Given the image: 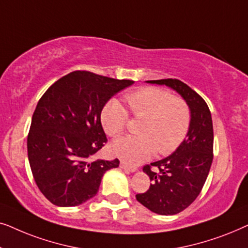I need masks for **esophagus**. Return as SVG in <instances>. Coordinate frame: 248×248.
<instances>
[{"label": "esophagus", "instance_id": "34e87169", "mask_svg": "<svg viewBox=\"0 0 248 248\" xmlns=\"http://www.w3.org/2000/svg\"><path fill=\"white\" fill-rule=\"evenodd\" d=\"M120 167L122 169H125V170H128V171H132V172L138 170L137 167H134V166H128L127 164H125V162H121Z\"/></svg>", "mask_w": 248, "mask_h": 248}]
</instances>
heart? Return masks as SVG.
Instances as JSON below:
<instances>
[{
    "label": "heart",
    "instance_id": "obj_1",
    "mask_svg": "<svg viewBox=\"0 0 248 248\" xmlns=\"http://www.w3.org/2000/svg\"><path fill=\"white\" fill-rule=\"evenodd\" d=\"M135 118H142L139 133L114 142L110 152L128 164H139L154 155L174 152L187 135L191 124V109L181 97L172 96L157 87H144L125 96ZM105 132L111 138L126 131L128 114L116 100L105 105L100 114Z\"/></svg>",
    "mask_w": 248,
    "mask_h": 248
}]
</instances>
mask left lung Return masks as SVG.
Here are the masks:
<instances>
[{
	"instance_id": "8db88e82",
	"label": "left lung",
	"mask_w": 248,
	"mask_h": 248,
	"mask_svg": "<svg viewBox=\"0 0 248 248\" xmlns=\"http://www.w3.org/2000/svg\"><path fill=\"white\" fill-rule=\"evenodd\" d=\"M177 91L191 109V124L182 144L174 154L145 165L143 171L152 184L137 200L150 211L161 216L182 212L201 193L213 160L212 117L204 99L177 79L151 80ZM155 168V170H151Z\"/></svg>"
}]
</instances>
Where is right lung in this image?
Returning <instances> with one entry per match:
<instances>
[{
    "mask_svg": "<svg viewBox=\"0 0 248 248\" xmlns=\"http://www.w3.org/2000/svg\"><path fill=\"white\" fill-rule=\"evenodd\" d=\"M133 82L74 71L39 99L27 148L33 179L53 204H82L97 194L105 172L118 167L117 158L93 160V155L107 143L100 122L104 106Z\"/></svg>",
    "mask_w": 248,
    "mask_h": 248,
    "instance_id": "1",
    "label": "right lung"
}]
</instances>
